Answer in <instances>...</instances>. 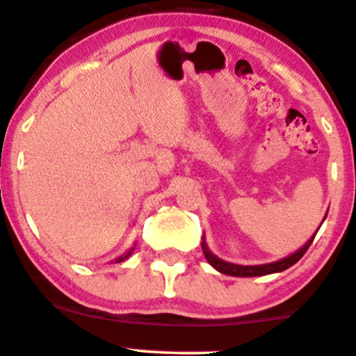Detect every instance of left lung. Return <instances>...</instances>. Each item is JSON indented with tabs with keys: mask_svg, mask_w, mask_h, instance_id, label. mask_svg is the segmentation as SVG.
Here are the masks:
<instances>
[{
	"mask_svg": "<svg viewBox=\"0 0 356 356\" xmlns=\"http://www.w3.org/2000/svg\"><path fill=\"white\" fill-rule=\"evenodd\" d=\"M316 233H318V232H316ZM314 236H312L311 240L307 241V243L299 250V252H296L294 255L287 257V259H284V260L273 261V264H267V265H235V264H228V261L220 260L218 257H214L213 253H211L208 250V247H206L204 241L201 243V247H202V252H204L206 260H208L209 264L213 265V267L216 268L218 272L226 273V275H233V277H259V275H268V273L282 272V270H286V268L292 267L296 261H299L300 259H302L304 253H306L307 248L311 247Z\"/></svg>",
	"mask_w": 356,
	"mask_h": 356,
	"instance_id": "8db88e82",
	"label": "left lung"
}]
</instances>
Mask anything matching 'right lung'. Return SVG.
<instances>
[{"label":"right lung","instance_id":"obj_1","mask_svg":"<svg viewBox=\"0 0 356 356\" xmlns=\"http://www.w3.org/2000/svg\"><path fill=\"white\" fill-rule=\"evenodd\" d=\"M131 253V252H130ZM130 253H127V255H124V257H121V259H118V260H116V261H123L124 259H128V255H130Z\"/></svg>","mask_w":356,"mask_h":356}]
</instances>
